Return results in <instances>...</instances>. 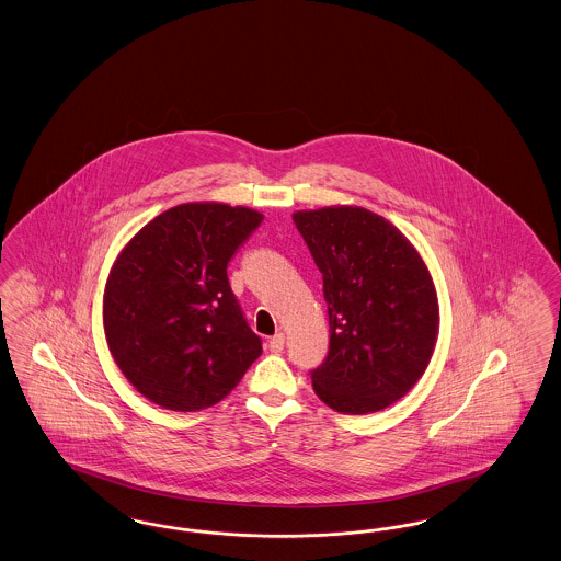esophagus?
Listing matches in <instances>:
<instances>
[{
  "mask_svg": "<svg viewBox=\"0 0 561 561\" xmlns=\"http://www.w3.org/2000/svg\"><path fill=\"white\" fill-rule=\"evenodd\" d=\"M271 353H282L284 351V334H275L270 337Z\"/></svg>",
  "mask_w": 561,
  "mask_h": 561,
  "instance_id": "obj_1",
  "label": "esophagus"
}]
</instances>
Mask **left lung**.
<instances>
[{
  "mask_svg": "<svg viewBox=\"0 0 561 561\" xmlns=\"http://www.w3.org/2000/svg\"><path fill=\"white\" fill-rule=\"evenodd\" d=\"M323 277L330 351L314 394L340 413H374L422 378L438 332L436 290L417 250L359 206L294 213Z\"/></svg>",
  "mask_w": 561,
  "mask_h": 561,
  "instance_id": "obj_1",
  "label": "left lung"
}]
</instances>
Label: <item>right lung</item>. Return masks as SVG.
I'll use <instances>...</instances> for the list:
<instances>
[{
  "mask_svg": "<svg viewBox=\"0 0 561 561\" xmlns=\"http://www.w3.org/2000/svg\"><path fill=\"white\" fill-rule=\"evenodd\" d=\"M244 206L194 202L158 215L116 259L104 294L108 348L125 378L171 411L219 403L259 359L227 265L261 225Z\"/></svg>",
  "mask_w": 561,
  "mask_h": 561,
  "instance_id": "obj_1",
  "label": "right lung"
}]
</instances>
